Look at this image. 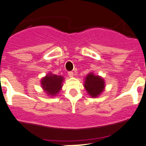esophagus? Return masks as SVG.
Returning a JSON list of instances; mask_svg holds the SVG:
<instances>
[{
	"mask_svg": "<svg viewBox=\"0 0 146 146\" xmlns=\"http://www.w3.org/2000/svg\"><path fill=\"white\" fill-rule=\"evenodd\" d=\"M68 75H69L70 77H73V76H74V73H73L72 72H68Z\"/></svg>",
	"mask_w": 146,
	"mask_h": 146,
	"instance_id": "esophagus-1",
	"label": "esophagus"
}]
</instances>
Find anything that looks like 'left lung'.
I'll return each instance as SVG.
<instances>
[{
    "label": "left lung",
    "mask_w": 146,
    "mask_h": 146,
    "mask_svg": "<svg viewBox=\"0 0 146 146\" xmlns=\"http://www.w3.org/2000/svg\"><path fill=\"white\" fill-rule=\"evenodd\" d=\"M84 87L90 96L96 98L104 91L105 82L101 76L90 72L84 78Z\"/></svg>",
    "instance_id": "left-lung-1"
}]
</instances>
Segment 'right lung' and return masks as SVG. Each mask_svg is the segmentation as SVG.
I'll use <instances>...</instances> for the list:
<instances>
[{"mask_svg":"<svg viewBox=\"0 0 146 146\" xmlns=\"http://www.w3.org/2000/svg\"><path fill=\"white\" fill-rule=\"evenodd\" d=\"M64 77L60 75L52 74L50 72L41 80V86L44 91L49 96H55L60 92L63 86Z\"/></svg>","mask_w":146,"mask_h":146,"instance_id":"right-lung-1","label":"right lung"}]
</instances>
